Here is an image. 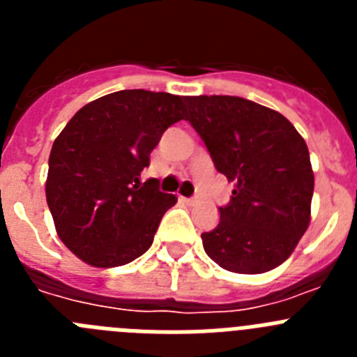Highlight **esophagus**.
Returning a JSON list of instances; mask_svg holds the SVG:
<instances>
[{"instance_id": "obj_1", "label": "esophagus", "mask_w": 357, "mask_h": 357, "mask_svg": "<svg viewBox=\"0 0 357 357\" xmlns=\"http://www.w3.org/2000/svg\"><path fill=\"white\" fill-rule=\"evenodd\" d=\"M181 200L184 202V204H188V206H195L197 204V198H185V197H181Z\"/></svg>"}]
</instances>
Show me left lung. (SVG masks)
I'll use <instances>...</instances> for the list:
<instances>
[{
	"label": "left lung",
	"instance_id": "1",
	"mask_svg": "<svg viewBox=\"0 0 357 357\" xmlns=\"http://www.w3.org/2000/svg\"><path fill=\"white\" fill-rule=\"evenodd\" d=\"M193 125L234 182L204 250L234 273H264L293 254L311 222L314 175L302 135L277 110L239 96H188Z\"/></svg>",
	"mask_w": 357,
	"mask_h": 357
}]
</instances>
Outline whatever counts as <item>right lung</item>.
<instances>
[{"label":"right lung","instance_id":"right-lung-1","mask_svg":"<svg viewBox=\"0 0 357 357\" xmlns=\"http://www.w3.org/2000/svg\"><path fill=\"white\" fill-rule=\"evenodd\" d=\"M184 119V96L128 89L82 107L50 153L46 202L56 234L78 259L114 268L153 243L175 195L141 172L164 130Z\"/></svg>","mask_w":357,"mask_h":357}]
</instances>
